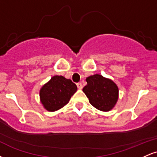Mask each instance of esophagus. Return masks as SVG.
Returning <instances> with one entry per match:
<instances>
[{
  "instance_id": "obj_1",
  "label": "esophagus",
  "mask_w": 157,
  "mask_h": 157,
  "mask_svg": "<svg viewBox=\"0 0 157 157\" xmlns=\"http://www.w3.org/2000/svg\"><path fill=\"white\" fill-rule=\"evenodd\" d=\"M77 88H78L79 89H82V85L81 82H78V83H77Z\"/></svg>"
}]
</instances>
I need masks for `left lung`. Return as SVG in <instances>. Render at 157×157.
<instances>
[{
  "instance_id": "obj_1",
  "label": "left lung",
  "mask_w": 157,
  "mask_h": 157,
  "mask_svg": "<svg viewBox=\"0 0 157 157\" xmlns=\"http://www.w3.org/2000/svg\"><path fill=\"white\" fill-rule=\"evenodd\" d=\"M86 82L82 91L94 107L102 111H109L114 107L119 89L112 80L97 74L87 77Z\"/></svg>"
}]
</instances>
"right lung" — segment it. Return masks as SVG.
<instances>
[{
  "mask_svg": "<svg viewBox=\"0 0 157 157\" xmlns=\"http://www.w3.org/2000/svg\"><path fill=\"white\" fill-rule=\"evenodd\" d=\"M77 90L76 84L71 80L56 75L40 89L41 103L48 111H57L68 103Z\"/></svg>",
  "mask_w": 157,
  "mask_h": 157,
  "instance_id": "1",
  "label": "right lung"
}]
</instances>
